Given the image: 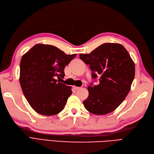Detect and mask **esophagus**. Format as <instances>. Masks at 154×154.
<instances>
[{"instance_id": "34e87169", "label": "esophagus", "mask_w": 154, "mask_h": 154, "mask_svg": "<svg viewBox=\"0 0 154 154\" xmlns=\"http://www.w3.org/2000/svg\"><path fill=\"white\" fill-rule=\"evenodd\" d=\"M81 87H76V86H73V88L74 90H78V89H80Z\"/></svg>"}]
</instances>
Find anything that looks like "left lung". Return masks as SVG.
<instances>
[{
  "label": "left lung",
  "mask_w": 154,
  "mask_h": 154,
  "mask_svg": "<svg viewBox=\"0 0 154 154\" xmlns=\"http://www.w3.org/2000/svg\"><path fill=\"white\" fill-rule=\"evenodd\" d=\"M80 58L92 71V78L100 76V83H91L88 96L83 101L91 113L104 115L114 111L128 95L135 76V65L122 45L105 43L90 54H80Z\"/></svg>",
  "instance_id": "left-lung-1"
}]
</instances>
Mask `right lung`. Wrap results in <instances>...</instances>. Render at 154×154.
<instances>
[{
  "label": "right lung",
  "instance_id": "right-lung-1",
  "mask_svg": "<svg viewBox=\"0 0 154 154\" xmlns=\"http://www.w3.org/2000/svg\"><path fill=\"white\" fill-rule=\"evenodd\" d=\"M76 56L45 44H36L22 56L20 83L27 101L36 112L53 116L64 109L72 93L71 87L57 78L65 76V67Z\"/></svg>",
  "mask_w": 154,
  "mask_h": 154
}]
</instances>
